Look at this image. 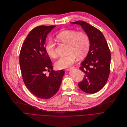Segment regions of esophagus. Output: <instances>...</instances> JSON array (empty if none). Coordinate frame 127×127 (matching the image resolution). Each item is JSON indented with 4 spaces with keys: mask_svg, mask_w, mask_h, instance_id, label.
Returning <instances> with one entry per match:
<instances>
[{
    "mask_svg": "<svg viewBox=\"0 0 127 127\" xmlns=\"http://www.w3.org/2000/svg\"><path fill=\"white\" fill-rule=\"evenodd\" d=\"M73 68H74V67H70V68H66V70L67 71H69V70H71V69H73Z\"/></svg>",
    "mask_w": 127,
    "mask_h": 127,
    "instance_id": "1",
    "label": "esophagus"
}]
</instances>
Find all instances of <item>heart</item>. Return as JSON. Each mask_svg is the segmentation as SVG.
<instances>
[{"mask_svg":"<svg viewBox=\"0 0 127 127\" xmlns=\"http://www.w3.org/2000/svg\"><path fill=\"white\" fill-rule=\"evenodd\" d=\"M57 38L60 41L68 45V54L66 56L60 57L55 63L57 69H61L70 66L77 61L78 57L80 59L84 58L89 51L90 39L89 36L84 32L65 30L60 32ZM45 50L49 57H56L55 45L52 39H48L47 41Z\"/></svg>","mask_w":127,"mask_h":127,"instance_id":"1","label":"heart"}]
</instances>
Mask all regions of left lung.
Returning <instances> with one entry per match:
<instances>
[{
	"label": "left lung",
	"instance_id": "8db88e82",
	"mask_svg": "<svg viewBox=\"0 0 127 127\" xmlns=\"http://www.w3.org/2000/svg\"><path fill=\"white\" fill-rule=\"evenodd\" d=\"M71 23L80 25L90 39L88 55L80 67L85 76L79 87L87 93H95L104 87L110 74L111 57L108 45L102 32L88 23L77 21Z\"/></svg>",
	"mask_w": 127,
	"mask_h": 127
}]
</instances>
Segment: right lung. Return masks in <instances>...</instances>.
I'll return each mask as SVG.
<instances>
[{
    "instance_id": "right-lung-1",
    "label": "right lung",
    "mask_w": 127,
    "mask_h": 127,
    "mask_svg": "<svg viewBox=\"0 0 127 127\" xmlns=\"http://www.w3.org/2000/svg\"><path fill=\"white\" fill-rule=\"evenodd\" d=\"M55 25H41L33 29L21 48L19 64L25 85L36 96L48 99L58 91L64 74L63 70L55 71L44 45L47 34ZM50 73L46 75L45 72Z\"/></svg>"
}]
</instances>
